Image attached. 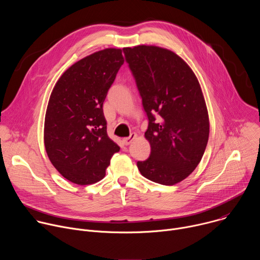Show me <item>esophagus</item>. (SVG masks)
I'll return each mask as SVG.
<instances>
[{"instance_id": "esophagus-1", "label": "esophagus", "mask_w": 260, "mask_h": 260, "mask_svg": "<svg viewBox=\"0 0 260 260\" xmlns=\"http://www.w3.org/2000/svg\"><path fill=\"white\" fill-rule=\"evenodd\" d=\"M136 137H137V135H136V134H132L129 137H127V138H123V139H122V142H123V144H124V145H126V146H127V145H129V144H131V143L136 139Z\"/></svg>"}]
</instances>
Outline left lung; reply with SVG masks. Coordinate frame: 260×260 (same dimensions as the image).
Wrapping results in <instances>:
<instances>
[{"instance_id": "left-lung-1", "label": "left lung", "mask_w": 260, "mask_h": 260, "mask_svg": "<svg viewBox=\"0 0 260 260\" xmlns=\"http://www.w3.org/2000/svg\"><path fill=\"white\" fill-rule=\"evenodd\" d=\"M148 117L145 138L150 156L140 173L155 183L174 185L200 164L209 139L208 110L190 67L171 50L139 45L123 49Z\"/></svg>"}]
</instances>
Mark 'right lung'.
Segmentation results:
<instances>
[{
  "instance_id": "right-lung-1",
  "label": "right lung",
  "mask_w": 260,
  "mask_h": 260,
  "mask_svg": "<svg viewBox=\"0 0 260 260\" xmlns=\"http://www.w3.org/2000/svg\"><path fill=\"white\" fill-rule=\"evenodd\" d=\"M123 62L122 49L94 52L71 66L50 94L45 149L53 167L73 183L102 180L111 157L120 150L107 135L103 104Z\"/></svg>"
}]
</instances>
